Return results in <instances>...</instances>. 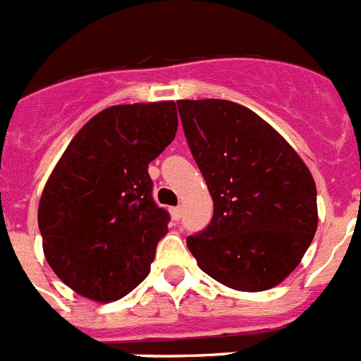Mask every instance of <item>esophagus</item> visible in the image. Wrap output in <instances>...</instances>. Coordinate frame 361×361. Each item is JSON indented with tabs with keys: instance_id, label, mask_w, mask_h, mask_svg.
I'll return each mask as SVG.
<instances>
[{
	"instance_id": "obj_1",
	"label": "esophagus",
	"mask_w": 361,
	"mask_h": 361,
	"mask_svg": "<svg viewBox=\"0 0 361 361\" xmlns=\"http://www.w3.org/2000/svg\"><path fill=\"white\" fill-rule=\"evenodd\" d=\"M181 213H183V211H181L180 205H176V207L171 209V214H172V218H174V220H180Z\"/></svg>"
}]
</instances>
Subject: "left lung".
I'll list each match as a JSON object with an SVG mask.
<instances>
[{
    "label": "left lung",
    "mask_w": 361,
    "mask_h": 361,
    "mask_svg": "<svg viewBox=\"0 0 361 361\" xmlns=\"http://www.w3.org/2000/svg\"><path fill=\"white\" fill-rule=\"evenodd\" d=\"M178 111L214 204L209 226L187 237V247L205 274L229 288H274L298 268L316 233L310 171L244 106L178 101Z\"/></svg>",
    "instance_id": "obj_1"
}]
</instances>
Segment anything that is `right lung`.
I'll return each mask as SVG.
<instances>
[{"label": "right lung", "instance_id": "add662e5", "mask_svg": "<svg viewBox=\"0 0 361 361\" xmlns=\"http://www.w3.org/2000/svg\"><path fill=\"white\" fill-rule=\"evenodd\" d=\"M178 132L174 102L121 104L78 132L45 183V259L77 293L115 301L150 271L171 214L154 202L148 163Z\"/></svg>", "mask_w": 361, "mask_h": 361}]
</instances>
